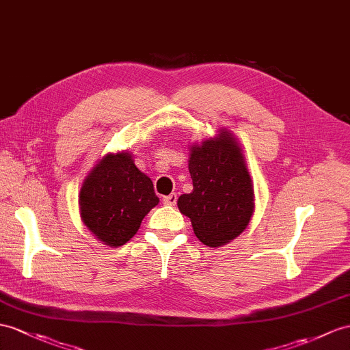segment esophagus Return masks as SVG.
Here are the masks:
<instances>
[{
	"label": "esophagus",
	"instance_id": "obj_1",
	"mask_svg": "<svg viewBox=\"0 0 350 350\" xmlns=\"http://www.w3.org/2000/svg\"><path fill=\"white\" fill-rule=\"evenodd\" d=\"M176 200H178V196L175 193L169 194V196H165V198H163V203L170 204V206H174V204H176Z\"/></svg>",
	"mask_w": 350,
	"mask_h": 350
}]
</instances>
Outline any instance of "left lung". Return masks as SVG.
I'll use <instances>...</instances> for the list:
<instances>
[{
  "mask_svg": "<svg viewBox=\"0 0 350 350\" xmlns=\"http://www.w3.org/2000/svg\"><path fill=\"white\" fill-rule=\"evenodd\" d=\"M193 191L178 199L191 219L194 234L206 246H221L239 236L254 212V190L242 150L228 132L191 148Z\"/></svg>",
  "mask_w": 350,
  "mask_h": 350,
  "instance_id": "left-lung-1",
  "label": "left lung"
}]
</instances>
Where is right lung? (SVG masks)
<instances>
[{
	"label": "right lung",
	"instance_id": "obj_1",
	"mask_svg": "<svg viewBox=\"0 0 350 350\" xmlns=\"http://www.w3.org/2000/svg\"><path fill=\"white\" fill-rule=\"evenodd\" d=\"M157 203L154 185L126 151L102 159L80 191L83 223L109 246L129 241Z\"/></svg>",
	"mask_w": 350,
	"mask_h": 350
}]
</instances>
